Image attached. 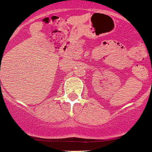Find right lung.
Segmentation results:
<instances>
[{
  "label": "right lung",
  "instance_id": "right-lung-1",
  "mask_svg": "<svg viewBox=\"0 0 152 152\" xmlns=\"http://www.w3.org/2000/svg\"><path fill=\"white\" fill-rule=\"evenodd\" d=\"M0 84H1V80H0Z\"/></svg>",
  "mask_w": 152,
  "mask_h": 152
}]
</instances>
